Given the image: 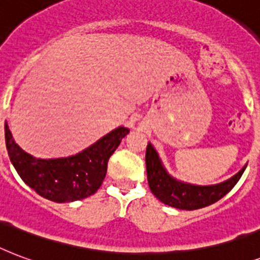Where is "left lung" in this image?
<instances>
[{
  "label": "left lung",
  "mask_w": 260,
  "mask_h": 260,
  "mask_svg": "<svg viewBox=\"0 0 260 260\" xmlns=\"http://www.w3.org/2000/svg\"><path fill=\"white\" fill-rule=\"evenodd\" d=\"M145 161L148 183L153 195L168 206L182 210H195L217 202L232 190L247 167H243L235 176L228 180L214 186H195L179 182L172 178L161 164V160L158 158L157 152L154 150L152 144H148Z\"/></svg>",
  "instance_id": "8db88e82"
}]
</instances>
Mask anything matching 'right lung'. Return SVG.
<instances>
[{
  "label": "right lung",
  "instance_id": "obj_1",
  "mask_svg": "<svg viewBox=\"0 0 260 260\" xmlns=\"http://www.w3.org/2000/svg\"><path fill=\"white\" fill-rule=\"evenodd\" d=\"M128 128L118 127L76 156L42 160L16 144L5 123V142L12 164L24 183L43 198L63 203L93 195L107 174V162Z\"/></svg>",
  "mask_w": 260,
  "mask_h": 260
}]
</instances>
